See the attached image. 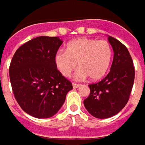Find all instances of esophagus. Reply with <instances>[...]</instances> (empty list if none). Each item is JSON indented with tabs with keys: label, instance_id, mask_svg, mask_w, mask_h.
Instances as JSON below:
<instances>
[{
	"label": "esophagus",
	"instance_id": "obj_1",
	"mask_svg": "<svg viewBox=\"0 0 145 145\" xmlns=\"http://www.w3.org/2000/svg\"><path fill=\"white\" fill-rule=\"evenodd\" d=\"M72 86L74 88H78V87H80V85H79V84H77V83H73Z\"/></svg>",
	"mask_w": 145,
	"mask_h": 145
}]
</instances>
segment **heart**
Here are the masks:
<instances>
[{"label": "heart", "mask_w": 145, "mask_h": 145, "mask_svg": "<svg viewBox=\"0 0 145 145\" xmlns=\"http://www.w3.org/2000/svg\"><path fill=\"white\" fill-rule=\"evenodd\" d=\"M113 50L107 40L78 38L67 45L65 51H59L54 57L58 71L68 77L77 68L78 79L87 77L91 81H98L106 75L112 60Z\"/></svg>", "instance_id": "1"}]
</instances>
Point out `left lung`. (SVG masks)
Instances as JSON below:
<instances>
[{"label":"left lung","mask_w":145,"mask_h":145,"mask_svg":"<svg viewBox=\"0 0 145 145\" xmlns=\"http://www.w3.org/2000/svg\"><path fill=\"white\" fill-rule=\"evenodd\" d=\"M114 51L111 71L97 83L90 84V95L83 103L94 117L107 119L119 113L129 99L135 68L127 47L117 39L108 36Z\"/></svg>","instance_id":"left-lung-1"}]
</instances>
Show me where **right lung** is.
I'll return each mask as SVG.
<instances>
[{
  "instance_id": "add662e5",
  "label": "right lung",
  "mask_w": 145,
  "mask_h": 145,
  "mask_svg": "<svg viewBox=\"0 0 145 145\" xmlns=\"http://www.w3.org/2000/svg\"><path fill=\"white\" fill-rule=\"evenodd\" d=\"M58 37L41 36L18 48L9 66L13 95L24 112L35 118L54 116L65 102L72 84L54 63L63 44Z\"/></svg>"
}]
</instances>
